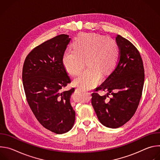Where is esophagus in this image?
Instances as JSON below:
<instances>
[{
  "mask_svg": "<svg viewBox=\"0 0 160 160\" xmlns=\"http://www.w3.org/2000/svg\"><path fill=\"white\" fill-rule=\"evenodd\" d=\"M77 89H78V90H83V91L85 90H83V89H82V88H77Z\"/></svg>",
  "mask_w": 160,
  "mask_h": 160,
  "instance_id": "esophagus-1",
  "label": "esophagus"
}]
</instances>
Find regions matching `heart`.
Wrapping results in <instances>:
<instances>
[{"label":"heart","instance_id":"obj_1","mask_svg":"<svg viewBox=\"0 0 160 160\" xmlns=\"http://www.w3.org/2000/svg\"><path fill=\"white\" fill-rule=\"evenodd\" d=\"M118 52L113 39L96 33H83L75 39L73 49L64 52L62 64L67 72L75 76L81 71L85 59L87 67L73 83L82 88H90L98 84L101 73L106 74L115 67Z\"/></svg>","mask_w":160,"mask_h":160}]
</instances>
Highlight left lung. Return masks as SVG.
<instances>
[{
    "mask_svg": "<svg viewBox=\"0 0 160 160\" xmlns=\"http://www.w3.org/2000/svg\"><path fill=\"white\" fill-rule=\"evenodd\" d=\"M120 53L117 64L96 91H108L104 96L92 94V105L100 122L117 128L133 116L142 96L144 69L141 54L127 39L118 35ZM111 94L112 98L108 99Z\"/></svg>",
    "mask_w": 160,
    "mask_h": 160,
    "instance_id": "8db88e82",
    "label": "left lung"
}]
</instances>
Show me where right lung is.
I'll use <instances>...</instances> for the list:
<instances>
[{
  "instance_id": "1",
  "label": "right lung",
  "mask_w": 160,
  "mask_h": 160,
  "mask_svg": "<svg viewBox=\"0 0 160 160\" xmlns=\"http://www.w3.org/2000/svg\"><path fill=\"white\" fill-rule=\"evenodd\" d=\"M70 40L61 34L45 41L28 54L22 68V84L33 113L43 127L58 134L70 130L75 120L70 102L75 88L62 90L71 82L62 64Z\"/></svg>"
}]
</instances>
